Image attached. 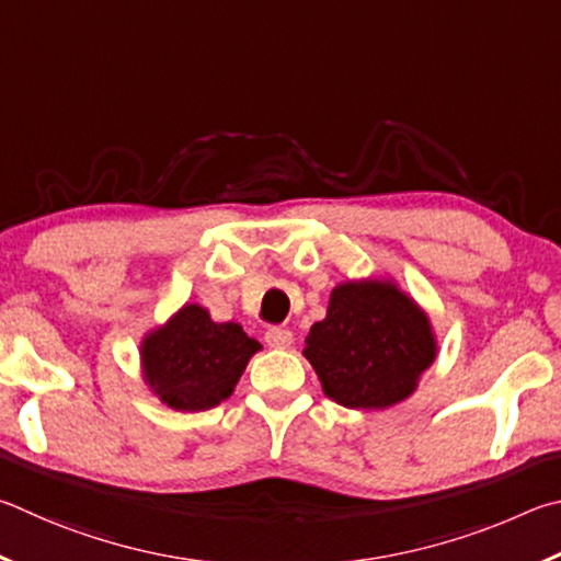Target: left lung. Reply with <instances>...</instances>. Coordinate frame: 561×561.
Here are the masks:
<instances>
[{
    "mask_svg": "<svg viewBox=\"0 0 561 561\" xmlns=\"http://www.w3.org/2000/svg\"><path fill=\"white\" fill-rule=\"evenodd\" d=\"M261 350L239 322H214L199 302H186L140 345L142 379L162 404L206 411L233 394L249 359Z\"/></svg>",
    "mask_w": 561,
    "mask_h": 561,
    "instance_id": "1",
    "label": "left lung"
}]
</instances>
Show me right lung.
I'll return each instance as SVG.
<instances>
[{
    "mask_svg": "<svg viewBox=\"0 0 561 561\" xmlns=\"http://www.w3.org/2000/svg\"><path fill=\"white\" fill-rule=\"evenodd\" d=\"M302 355L322 391L347 409H387L414 394L436 359L428 316L391 280H347L328 318L310 328Z\"/></svg>",
    "mask_w": 561,
    "mask_h": 561,
    "instance_id": "1",
    "label": "right lung"
}]
</instances>
